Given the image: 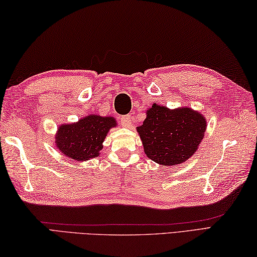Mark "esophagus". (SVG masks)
<instances>
[{
    "label": "esophagus",
    "mask_w": 257,
    "mask_h": 257,
    "mask_svg": "<svg viewBox=\"0 0 257 257\" xmlns=\"http://www.w3.org/2000/svg\"><path fill=\"white\" fill-rule=\"evenodd\" d=\"M133 119H134V117L132 116V114H125V116H122L121 118H120V120H121V123L123 125H127V127H129V125L132 124Z\"/></svg>",
    "instance_id": "esophagus-1"
}]
</instances>
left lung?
Listing matches in <instances>:
<instances>
[{"label": "left lung", "mask_w": 257, "mask_h": 257, "mask_svg": "<svg viewBox=\"0 0 257 257\" xmlns=\"http://www.w3.org/2000/svg\"><path fill=\"white\" fill-rule=\"evenodd\" d=\"M206 119L188 107L169 109L154 103L137 127L147 157L160 166H178L198 150Z\"/></svg>", "instance_id": "left-lung-1"}]
</instances>
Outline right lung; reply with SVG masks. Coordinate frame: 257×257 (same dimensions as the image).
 <instances>
[{
    "label": "right lung",
    "instance_id": "1",
    "mask_svg": "<svg viewBox=\"0 0 257 257\" xmlns=\"http://www.w3.org/2000/svg\"><path fill=\"white\" fill-rule=\"evenodd\" d=\"M116 125L113 117L99 114H88L75 123L62 124L55 136L56 148L75 161L96 158L99 156L108 132Z\"/></svg>",
    "mask_w": 257,
    "mask_h": 257
}]
</instances>
